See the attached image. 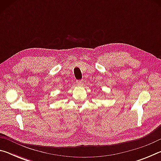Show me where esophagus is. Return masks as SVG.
<instances>
[{
  "mask_svg": "<svg viewBox=\"0 0 161 161\" xmlns=\"http://www.w3.org/2000/svg\"><path fill=\"white\" fill-rule=\"evenodd\" d=\"M83 84H84V81L83 80H78V81H77V85L81 86V85H83Z\"/></svg>",
  "mask_w": 161,
  "mask_h": 161,
  "instance_id": "1",
  "label": "esophagus"
}]
</instances>
